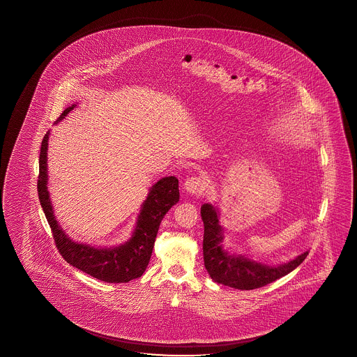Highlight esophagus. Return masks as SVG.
<instances>
[{
  "label": "esophagus",
  "instance_id": "esophagus-1",
  "mask_svg": "<svg viewBox=\"0 0 357 357\" xmlns=\"http://www.w3.org/2000/svg\"><path fill=\"white\" fill-rule=\"evenodd\" d=\"M206 188V183L202 178L199 176H191V178H187L185 182H184V190L191 195L202 194Z\"/></svg>",
  "mask_w": 357,
  "mask_h": 357
}]
</instances>
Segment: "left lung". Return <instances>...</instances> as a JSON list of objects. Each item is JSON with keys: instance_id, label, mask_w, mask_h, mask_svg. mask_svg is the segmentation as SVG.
<instances>
[{"instance_id": "1", "label": "left lung", "mask_w": 357, "mask_h": 357, "mask_svg": "<svg viewBox=\"0 0 357 357\" xmlns=\"http://www.w3.org/2000/svg\"><path fill=\"white\" fill-rule=\"evenodd\" d=\"M200 213L204 222V264L212 280L218 284L241 291L257 289L296 270L309 254V251H303L287 263L271 266L231 252L224 243L225 231L220 222L218 208L206 203Z\"/></svg>"}]
</instances>
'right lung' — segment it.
<instances>
[{
  "label": "right lung",
  "instance_id": "1",
  "mask_svg": "<svg viewBox=\"0 0 357 357\" xmlns=\"http://www.w3.org/2000/svg\"><path fill=\"white\" fill-rule=\"evenodd\" d=\"M76 106L77 103H75L70 107L65 108L64 112L54 124L64 119ZM50 133L51 130L45 133L40 148L38 194L60 254L70 266L84 271L98 280L118 284L140 278L149 264L154 241L163 216L179 202L178 179L175 176H165L151 185L146 199L141 206L132 236L124 243L112 248H96L82 242H76L65 233L64 229L57 222L50 197L47 162Z\"/></svg>",
  "mask_w": 357,
  "mask_h": 357
}]
</instances>
